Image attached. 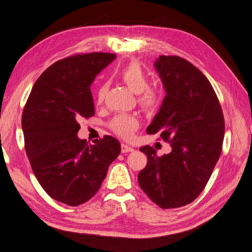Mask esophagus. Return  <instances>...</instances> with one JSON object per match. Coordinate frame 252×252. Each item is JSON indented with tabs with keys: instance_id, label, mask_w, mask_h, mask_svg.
Wrapping results in <instances>:
<instances>
[{
	"instance_id": "34e87169",
	"label": "esophagus",
	"mask_w": 252,
	"mask_h": 252,
	"mask_svg": "<svg viewBox=\"0 0 252 252\" xmlns=\"http://www.w3.org/2000/svg\"><path fill=\"white\" fill-rule=\"evenodd\" d=\"M122 153H128V152H132L133 149L130 146H128L126 144H122Z\"/></svg>"
}]
</instances>
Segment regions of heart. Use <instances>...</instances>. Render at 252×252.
Returning a JSON list of instances; mask_svg holds the SVG:
<instances>
[{
  "mask_svg": "<svg viewBox=\"0 0 252 252\" xmlns=\"http://www.w3.org/2000/svg\"><path fill=\"white\" fill-rule=\"evenodd\" d=\"M119 79L134 94H137V102L141 110L146 114H154L162 102V94L157 89L150 88V80L138 63L127 65L119 72ZM108 92V84L102 83L96 92L97 103H102ZM139 126L136 115L118 114L110 121L109 127L120 137L129 139L132 132Z\"/></svg>",
  "mask_w": 252,
  "mask_h": 252,
  "instance_id": "heart-1",
  "label": "heart"
}]
</instances>
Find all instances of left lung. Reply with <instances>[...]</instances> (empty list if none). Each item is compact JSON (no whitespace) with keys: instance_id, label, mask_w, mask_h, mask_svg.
Masks as SVG:
<instances>
[{"instance_id":"obj_1","label":"left lung","mask_w":252,"mask_h":252,"mask_svg":"<svg viewBox=\"0 0 252 252\" xmlns=\"http://www.w3.org/2000/svg\"><path fill=\"white\" fill-rule=\"evenodd\" d=\"M155 67L167 95L146 133H159L172 146L157 156L153 146L138 174L141 189L162 210L191 203L203 191L221 154L224 119L211 82L197 67L176 55H160Z\"/></svg>"}]
</instances>
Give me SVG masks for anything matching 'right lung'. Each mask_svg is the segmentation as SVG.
I'll return each mask as SVG.
<instances>
[{
    "mask_svg": "<svg viewBox=\"0 0 252 252\" xmlns=\"http://www.w3.org/2000/svg\"><path fill=\"white\" fill-rule=\"evenodd\" d=\"M115 57L91 52L58 61L37 79L23 109L24 147L36 179L52 199L69 206L94 197L121 153L111 136L94 144L77 137L79 121L95 114L91 84Z\"/></svg>",
    "mask_w": 252,
    "mask_h": 252,
    "instance_id": "add662e5",
    "label": "right lung"
}]
</instances>
